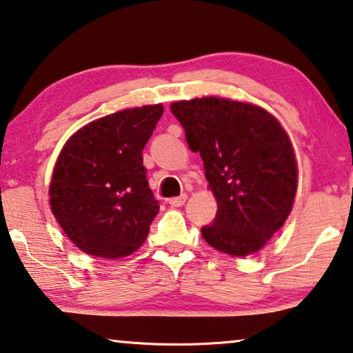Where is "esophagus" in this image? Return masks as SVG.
I'll use <instances>...</instances> for the list:
<instances>
[{"label":"esophagus","mask_w":353,"mask_h":353,"mask_svg":"<svg viewBox=\"0 0 353 353\" xmlns=\"http://www.w3.org/2000/svg\"><path fill=\"white\" fill-rule=\"evenodd\" d=\"M185 201H187V194L183 193V194H181V196L171 198L168 203H170L172 208H181V206H183V204H185Z\"/></svg>","instance_id":"esophagus-1"}]
</instances>
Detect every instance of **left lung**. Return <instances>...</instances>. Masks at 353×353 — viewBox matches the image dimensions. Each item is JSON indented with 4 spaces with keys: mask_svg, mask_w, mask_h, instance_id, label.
Wrapping results in <instances>:
<instances>
[{
    "mask_svg": "<svg viewBox=\"0 0 353 353\" xmlns=\"http://www.w3.org/2000/svg\"><path fill=\"white\" fill-rule=\"evenodd\" d=\"M185 130L188 147L199 152L217 199L204 241L233 256L260 250L290 214L298 168L290 139L265 109L223 98L171 104Z\"/></svg>",
    "mask_w": 353,
    "mask_h": 353,
    "instance_id": "8db88e82",
    "label": "left lung"
}]
</instances>
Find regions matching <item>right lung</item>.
Masks as SVG:
<instances>
[{
	"instance_id": "obj_1",
	"label": "right lung",
	"mask_w": 353,
	"mask_h": 353,
	"mask_svg": "<svg viewBox=\"0 0 353 353\" xmlns=\"http://www.w3.org/2000/svg\"><path fill=\"white\" fill-rule=\"evenodd\" d=\"M161 104L106 115L63 147L50 182L57 222L79 249L99 259L138 250L160 204L149 188L143 150Z\"/></svg>"
}]
</instances>
